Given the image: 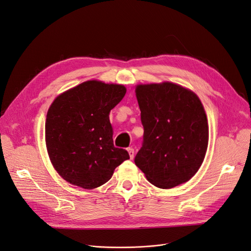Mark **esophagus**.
Here are the masks:
<instances>
[{
    "label": "esophagus",
    "mask_w": 251,
    "mask_h": 251,
    "mask_svg": "<svg viewBox=\"0 0 251 251\" xmlns=\"http://www.w3.org/2000/svg\"><path fill=\"white\" fill-rule=\"evenodd\" d=\"M127 151L129 153V156H130V158L133 159V157H134V149H133V148H128Z\"/></svg>",
    "instance_id": "34e87169"
}]
</instances>
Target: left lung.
I'll use <instances>...</instances> for the list:
<instances>
[{
  "label": "left lung",
  "mask_w": 251,
  "mask_h": 251,
  "mask_svg": "<svg viewBox=\"0 0 251 251\" xmlns=\"http://www.w3.org/2000/svg\"><path fill=\"white\" fill-rule=\"evenodd\" d=\"M144 140L134 162L150 183L173 188L190 180L205 158L209 128L193 92L173 82L136 87Z\"/></svg>",
  "instance_id": "1"
}]
</instances>
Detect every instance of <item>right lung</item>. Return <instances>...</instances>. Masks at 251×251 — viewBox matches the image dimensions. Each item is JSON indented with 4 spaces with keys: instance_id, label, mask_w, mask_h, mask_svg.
<instances>
[{
    "instance_id": "add662e5",
    "label": "right lung",
    "mask_w": 251,
    "mask_h": 251,
    "mask_svg": "<svg viewBox=\"0 0 251 251\" xmlns=\"http://www.w3.org/2000/svg\"><path fill=\"white\" fill-rule=\"evenodd\" d=\"M126 94L122 85L82 82L54 99L45 122L50 161L70 184L94 189L106 183L115 169L129 159L114 146L109 113Z\"/></svg>"
}]
</instances>
